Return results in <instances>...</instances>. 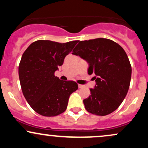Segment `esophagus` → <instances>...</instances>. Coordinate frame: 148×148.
I'll return each mask as SVG.
<instances>
[{"mask_svg": "<svg viewBox=\"0 0 148 148\" xmlns=\"http://www.w3.org/2000/svg\"><path fill=\"white\" fill-rule=\"evenodd\" d=\"M84 88V86H83V85L79 84V88Z\"/></svg>", "mask_w": 148, "mask_h": 148, "instance_id": "obj_1", "label": "esophagus"}]
</instances>
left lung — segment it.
<instances>
[{
    "label": "left lung",
    "mask_w": 148,
    "mask_h": 148,
    "mask_svg": "<svg viewBox=\"0 0 148 148\" xmlns=\"http://www.w3.org/2000/svg\"><path fill=\"white\" fill-rule=\"evenodd\" d=\"M89 64L95 86L84 100L85 108L97 115L111 113L123 102L130 88L132 67L126 52L116 42L105 38L79 42L73 50Z\"/></svg>",
    "instance_id": "obj_1"
}]
</instances>
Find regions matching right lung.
<instances>
[{
    "instance_id": "obj_1",
    "label": "right lung",
    "mask_w": 148,
    "mask_h": 148,
    "mask_svg": "<svg viewBox=\"0 0 148 148\" xmlns=\"http://www.w3.org/2000/svg\"><path fill=\"white\" fill-rule=\"evenodd\" d=\"M77 42L37 40L22 55L18 66L22 92L31 108L40 115L52 117L63 113L70 95L78 89L75 81H62L54 75Z\"/></svg>"
}]
</instances>
